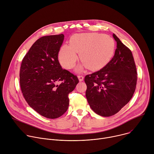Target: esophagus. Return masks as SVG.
Returning a JSON list of instances; mask_svg holds the SVG:
<instances>
[{
	"label": "esophagus",
	"mask_w": 154,
	"mask_h": 154,
	"mask_svg": "<svg viewBox=\"0 0 154 154\" xmlns=\"http://www.w3.org/2000/svg\"><path fill=\"white\" fill-rule=\"evenodd\" d=\"M78 79H79V80L80 82H82V81L83 80L84 77H83V76H82V75H78Z\"/></svg>",
	"instance_id": "34e87169"
}]
</instances>
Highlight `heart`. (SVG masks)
Listing matches in <instances>:
<instances>
[{
  "instance_id": "obj_1",
  "label": "heart",
  "mask_w": 154,
  "mask_h": 154,
  "mask_svg": "<svg viewBox=\"0 0 154 154\" xmlns=\"http://www.w3.org/2000/svg\"><path fill=\"white\" fill-rule=\"evenodd\" d=\"M116 49V42L109 36L99 33H83L71 36L69 45H63L58 52V58L62 66L72 69L78 60L82 63L76 68L80 72L88 67L91 71L99 70L112 59Z\"/></svg>"
}]
</instances>
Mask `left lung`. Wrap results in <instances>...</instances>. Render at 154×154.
<instances>
[{
	"mask_svg": "<svg viewBox=\"0 0 154 154\" xmlns=\"http://www.w3.org/2000/svg\"><path fill=\"white\" fill-rule=\"evenodd\" d=\"M113 36L117 48L111 61L85 77L88 102L96 114L103 117L115 115L130 100L137 81L132 53L115 34Z\"/></svg>",
	"mask_w": 154,
	"mask_h": 154,
	"instance_id": "obj_1",
	"label": "left lung"
}]
</instances>
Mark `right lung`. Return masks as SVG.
Returning <instances> with one entry per match:
<instances>
[{
  "label": "right lung",
  "instance_id": "1",
  "mask_svg": "<svg viewBox=\"0 0 154 154\" xmlns=\"http://www.w3.org/2000/svg\"><path fill=\"white\" fill-rule=\"evenodd\" d=\"M63 34L45 36L32 46L20 69L22 93L29 106L41 116L55 119L69 106L68 94L79 83L77 76L63 69L58 54ZM60 81L62 82L58 85Z\"/></svg>",
  "mask_w": 154,
  "mask_h": 154
}]
</instances>
